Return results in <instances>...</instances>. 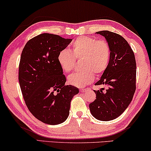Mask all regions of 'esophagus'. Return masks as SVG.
<instances>
[{"instance_id":"34e87169","label":"esophagus","mask_w":151,"mask_h":151,"mask_svg":"<svg viewBox=\"0 0 151 151\" xmlns=\"http://www.w3.org/2000/svg\"><path fill=\"white\" fill-rule=\"evenodd\" d=\"M88 90V88H83V89H80V92H86V91H87Z\"/></svg>"}]
</instances>
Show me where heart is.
Returning <instances> with one entry per match:
<instances>
[{
  "mask_svg": "<svg viewBox=\"0 0 151 151\" xmlns=\"http://www.w3.org/2000/svg\"><path fill=\"white\" fill-rule=\"evenodd\" d=\"M110 57L111 49L106 41L82 36L72 42L71 51L67 49L60 51L57 60L65 73L72 71L76 60H82L80 66L83 70L70 75L68 82L78 87H83L93 80L94 73L100 75L106 69Z\"/></svg>",
  "mask_w": 151,
  "mask_h": 151,
  "instance_id": "b5f03b06",
  "label": "heart"
}]
</instances>
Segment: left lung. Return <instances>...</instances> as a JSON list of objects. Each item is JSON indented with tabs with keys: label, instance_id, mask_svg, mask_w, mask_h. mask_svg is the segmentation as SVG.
Here are the masks:
<instances>
[{
	"label": "left lung",
	"instance_id": "8db88e82",
	"mask_svg": "<svg viewBox=\"0 0 151 151\" xmlns=\"http://www.w3.org/2000/svg\"><path fill=\"white\" fill-rule=\"evenodd\" d=\"M104 36L111 49L108 67L96 85H105L95 91L96 100L89 104L91 115L100 121L113 120L129 106L135 91L136 62L127 41L120 35L109 31L96 32Z\"/></svg>",
	"mask_w": 151,
	"mask_h": 151
}]
</instances>
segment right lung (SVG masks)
<instances>
[{
  "label": "right lung",
  "instance_id": "right-lung-1",
  "mask_svg": "<svg viewBox=\"0 0 151 151\" xmlns=\"http://www.w3.org/2000/svg\"><path fill=\"white\" fill-rule=\"evenodd\" d=\"M72 40L45 33L29 40L22 51L18 80L22 96L32 114L47 124L64 122L72 98L79 93L76 86L65 85L57 60Z\"/></svg>",
  "mask_w": 151,
  "mask_h": 151
}]
</instances>
